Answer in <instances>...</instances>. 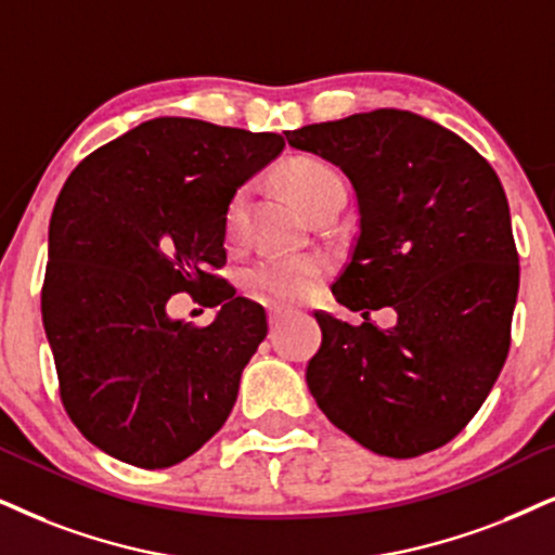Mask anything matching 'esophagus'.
Returning a JSON list of instances; mask_svg holds the SVG:
<instances>
[{
  "label": "esophagus",
  "mask_w": 555,
  "mask_h": 555,
  "mask_svg": "<svg viewBox=\"0 0 555 555\" xmlns=\"http://www.w3.org/2000/svg\"><path fill=\"white\" fill-rule=\"evenodd\" d=\"M289 314H292V310H286V307H271V310H269V322H271V325H279V322H284L286 318H289Z\"/></svg>",
  "instance_id": "esophagus-1"
}]
</instances>
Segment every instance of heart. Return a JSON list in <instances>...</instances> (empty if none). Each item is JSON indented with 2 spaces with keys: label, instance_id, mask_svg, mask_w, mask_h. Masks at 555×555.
I'll list each match as a JSON object with an SVG mask.
<instances>
[{
  "label": "heart",
  "instance_id": "obj_1",
  "mask_svg": "<svg viewBox=\"0 0 555 555\" xmlns=\"http://www.w3.org/2000/svg\"><path fill=\"white\" fill-rule=\"evenodd\" d=\"M340 179L333 166L320 158L301 156L294 158L284 168V186L292 194V199L305 209L318 196L325 192L330 181ZM243 215V192H237L225 209V230L228 235L237 233ZM327 263L320 256H269L261 258L254 269H250V284L273 301H301L314 292L320 279L325 276Z\"/></svg>",
  "mask_w": 555,
  "mask_h": 555
}]
</instances>
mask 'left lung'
<instances>
[{
	"label": "left lung",
	"instance_id": "1",
	"mask_svg": "<svg viewBox=\"0 0 555 555\" xmlns=\"http://www.w3.org/2000/svg\"><path fill=\"white\" fill-rule=\"evenodd\" d=\"M340 166L361 233L335 299L361 325L314 312L307 387L330 423L389 459H415L468 425L507 361L520 263L494 168L464 138L406 109L286 132ZM395 306L376 328L371 309Z\"/></svg>",
	"mask_w": 555,
	"mask_h": 555
}]
</instances>
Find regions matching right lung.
<instances>
[{"mask_svg":"<svg viewBox=\"0 0 555 555\" xmlns=\"http://www.w3.org/2000/svg\"><path fill=\"white\" fill-rule=\"evenodd\" d=\"M284 149L276 132L156 117L74 168L48 228L43 325L61 402L83 438L140 468H168L225 425L266 312L215 269L225 209ZM186 291L212 326L171 321Z\"/></svg>","mask_w":555,"mask_h":555,"instance_id":"obj_1","label":"right lung"}]
</instances>
